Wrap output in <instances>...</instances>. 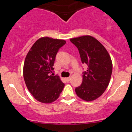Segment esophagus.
<instances>
[{
	"mask_svg": "<svg viewBox=\"0 0 132 132\" xmlns=\"http://www.w3.org/2000/svg\"><path fill=\"white\" fill-rule=\"evenodd\" d=\"M65 79H66V81L67 82H69L71 80V78L70 77H69V78H65Z\"/></svg>",
	"mask_w": 132,
	"mask_h": 132,
	"instance_id": "1",
	"label": "esophagus"
}]
</instances>
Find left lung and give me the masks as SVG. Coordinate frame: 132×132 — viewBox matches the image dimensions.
I'll return each instance as SVG.
<instances>
[{
    "label": "left lung",
    "instance_id": "8db88e82",
    "mask_svg": "<svg viewBox=\"0 0 132 132\" xmlns=\"http://www.w3.org/2000/svg\"><path fill=\"white\" fill-rule=\"evenodd\" d=\"M78 48L82 64L87 66L82 72V82L75 89L79 97L92 101L107 89L112 72V63L108 51L97 40L86 35L70 39Z\"/></svg>",
    "mask_w": 132,
    "mask_h": 132
}]
</instances>
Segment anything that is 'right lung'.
<instances>
[{"instance_id":"right-lung-1","label":"right lung","mask_w":132,"mask_h":132,"mask_svg":"<svg viewBox=\"0 0 132 132\" xmlns=\"http://www.w3.org/2000/svg\"><path fill=\"white\" fill-rule=\"evenodd\" d=\"M66 41L42 37L36 41L25 57L23 78L31 95L39 102L50 104L60 96L64 84L53 72L57 51Z\"/></svg>"}]
</instances>
